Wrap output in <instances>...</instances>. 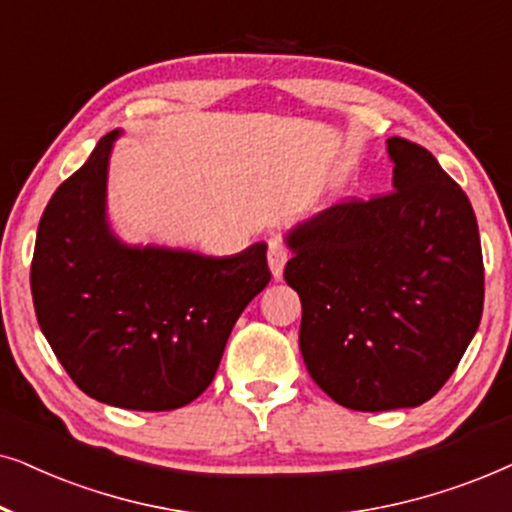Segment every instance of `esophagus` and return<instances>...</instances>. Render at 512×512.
Masks as SVG:
<instances>
[{
	"mask_svg": "<svg viewBox=\"0 0 512 512\" xmlns=\"http://www.w3.org/2000/svg\"><path fill=\"white\" fill-rule=\"evenodd\" d=\"M288 260H290L288 245H285L278 236H271L269 238V269H271V274H274V278L283 276L285 262Z\"/></svg>",
	"mask_w": 512,
	"mask_h": 512,
	"instance_id": "esophagus-1",
	"label": "esophagus"
}]
</instances>
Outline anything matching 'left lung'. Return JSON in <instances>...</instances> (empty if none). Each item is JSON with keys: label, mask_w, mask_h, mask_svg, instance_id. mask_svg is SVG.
I'll return each instance as SVG.
<instances>
[{"label": "left lung", "mask_w": 512, "mask_h": 512, "mask_svg": "<svg viewBox=\"0 0 512 512\" xmlns=\"http://www.w3.org/2000/svg\"><path fill=\"white\" fill-rule=\"evenodd\" d=\"M393 192L349 201L285 236L311 379L358 412L417 407L445 386L485 302L473 206L417 142H386Z\"/></svg>", "instance_id": "obj_1"}]
</instances>
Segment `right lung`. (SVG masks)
Listing matches in <instances>:
<instances>
[{"label":"right lung","mask_w":512,"mask_h":512,"mask_svg":"<svg viewBox=\"0 0 512 512\" xmlns=\"http://www.w3.org/2000/svg\"><path fill=\"white\" fill-rule=\"evenodd\" d=\"M119 135L107 133L51 196L34 243L32 302L81 391L124 410L168 412L213 381L238 316L271 281L267 243L231 257L121 243L105 213Z\"/></svg>","instance_id":"obj_1"}]
</instances>
